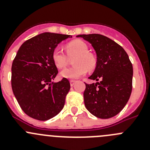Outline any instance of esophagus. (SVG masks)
<instances>
[{
  "label": "esophagus",
  "instance_id": "obj_1",
  "mask_svg": "<svg viewBox=\"0 0 150 150\" xmlns=\"http://www.w3.org/2000/svg\"><path fill=\"white\" fill-rule=\"evenodd\" d=\"M76 83V80H74V79H71V80H70V83H71V86H73L75 83Z\"/></svg>",
  "mask_w": 150,
  "mask_h": 150
}]
</instances>
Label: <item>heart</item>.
I'll return each mask as SVG.
<instances>
[{
	"label": "heart",
	"mask_w": 150,
	"mask_h": 150,
	"mask_svg": "<svg viewBox=\"0 0 150 150\" xmlns=\"http://www.w3.org/2000/svg\"><path fill=\"white\" fill-rule=\"evenodd\" d=\"M66 51L69 58L76 56L74 59V67H67L60 72L62 77L76 79L86 74L87 70L91 71L96 67V59L92 54L88 52V48L84 42L74 40L66 45ZM52 59L58 68H62L67 64L68 57L61 49H54Z\"/></svg>",
	"instance_id": "1"
}]
</instances>
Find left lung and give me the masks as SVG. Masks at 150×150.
I'll use <instances>...</instances> for the list:
<instances>
[{"instance_id": "obj_1", "label": "left lung", "mask_w": 150, "mask_h": 150, "mask_svg": "<svg viewBox=\"0 0 150 150\" xmlns=\"http://www.w3.org/2000/svg\"><path fill=\"white\" fill-rule=\"evenodd\" d=\"M91 43L97 55L96 67L90 79L100 82L86 83L83 96L86 109L100 119L117 115L130 98L132 90L133 67L121 46L98 34H79Z\"/></svg>"}]
</instances>
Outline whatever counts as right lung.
I'll list each match as a JSON object with an SVG mask.
<instances>
[{
  "label": "right lung",
  "instance_id": "obj_1",
  "mask_svg": "<svg viewBox=\"0 0 150 150\" xmlns=\"http://www.w3.org/2000/svg\"><path fill=\"white\" fill-rule=\"evenodd\" d=\"M71 35L45 32L26 40L12 64V88L28 116L46 121L63 109L71 88L68 79L53 82L58 69L52 59L54 49Z\"/></svg>",
  "mask_w": 150,
  "mask_h": 150
}]
</instances>
